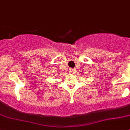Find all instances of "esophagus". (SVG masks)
Segmentation results:
<instances>
[{
	"mask_svg": "<svg viewBox=\"0 0 130 130\" xmlns=\"http://www.w3.org/2000/svg\"><path fill=\"white\" fill-rule=\"evenodd\" d=\"M70 72H73V71H74V70H73V69H70Z\"/></svg>",
	"mask_w": 130,
	"mask_h": 130,
	"instance_id": "obj_1",
	"label": "esophagus"
}]
</instances>
